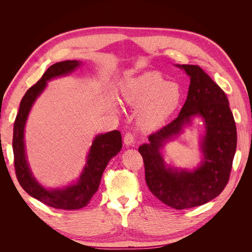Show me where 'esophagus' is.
I'll return each instance as SVG.
<instances>
[{"mask_svg":"<svg viewBox=\"0 0 252 252\" xmlns=\"http://www.w3.org/2000/svg\"><path fill=\"white\" fill-rule=\"evenodd\" d=\"M124 143L126 145H128V146H132V145H134L136 143V140H135V135L131 132H126L125 135H124Z\"/></svg>","mask_w":252,"mask_h":252,"instance_id":"obj_1","label":"esophagus"}]
</instances>
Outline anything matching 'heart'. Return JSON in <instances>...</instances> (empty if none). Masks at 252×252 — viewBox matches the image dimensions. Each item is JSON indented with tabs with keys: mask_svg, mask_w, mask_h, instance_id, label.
Instances as JSON below:
<instances>
[{
	"mask_svg": "<svg viewBox=\"0 0 252 252\" xmlns=\"http://www.w3.org/2000/svg\"><path fill=\"white\" fill-rule=\"evenodd\" d=\"M122 97L131 107H140L138 119L143 127L154 128L162 125L178 108L182 91L161 73L147 72L127 80L122 86Z\"/></svg>",
	"mask_w": 252,
	"mask_h": 252,
	"instance_id": "heart-1",
	"label": "heart"
}]
</instances>
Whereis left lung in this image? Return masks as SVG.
<instances>
[{"mask_svg": "<svg viewBox=\"0 0 252 252\" xmlns=\"http://www.w3.org/2000/svg\"><path fill=\"white\" fill-rule=\"evenodd\" d=\"M190 77L187 100L178 118L150 134L149 144L139 148L143 157L146 184L156 197L177 210L204 205L226 187L236 149V127L224 91L197 65H179ZM204 119L206 134L202 142L204 159L194 172L166 167L159 150L181 131L189 118Z\"/></svg>", "mask_w": 252, "mask_h": 252, "instance_id": "1", "label": "left lung"}]
</instances>
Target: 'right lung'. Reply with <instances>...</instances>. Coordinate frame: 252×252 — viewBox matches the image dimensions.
<instances>
[{
  "mask_svg": "<svg viewBox=\"0 0 252 252\" xmlns=\"http://www.w3.org/2000/svg\"><path fill=\"white\" fill-rule=\"evenodd\" d=\"M79 66V61H64L51 65L44 72L42 78L23 96L13 126V164L20 185L29 195L56 209L77 210L85 207L96 192L108 162L122 149V135L119 130L97 135L90 148L87 165L79 182L64 189L46 190L34 180L30 172L24 147V127L30 108L35 98L44 90L47 81L69 73Z\"/></svg>",
  "mask_w": 252,
  "mask_h": 252,
  "instance_id": "add662e5",
  "label": "right lung"
}]
</instances>
